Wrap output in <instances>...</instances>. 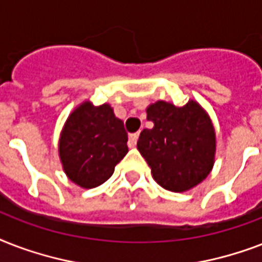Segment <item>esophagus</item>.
Instances as JSON below:
<instances>
[{"label":"esophagus","mask_w":262,"mask_h":262,"mask_svg":"<svg viewBox=\"0 0 262 262\" xmlns=\"http://www.w3.org/2000/svg\"><path fill=\"white\" fill-rule=\"evenodd\" d=\"M137 139H139V133H132L129 135V141H127V145L130 148L136 147V143H137Z\"/></svg>","instance_id":"esophagus-1"}]
</instances>
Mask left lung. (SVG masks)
<instances>
[{
	"instance_id": "left-lung-1",
	"label": "left lung",
	"mask_w": 262,
	"mask_h": 262,
	"mask_svg": "<svg viewBox=\"0 0 262 262\" xmlns=\"http://www.w3.org/2000/svg\"><path fill=\"white\" fill-rule=\"evenodd\" d=\"M152 129L140 133L137 149L152 177L170 191H186L203 182L215 162L216 136L211 118L194 100L183 107L158 100L147 108Z\"/></svg>"
}]
</instances>
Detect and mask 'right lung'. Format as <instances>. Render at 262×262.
I'll return each mask as SVG.
<instances>
[{"label": "right lung", "instance_id": "obj_1", "mask_svg": "<svg viewBox=\"0 0 262 262\" xmlns=\"http://www.w3.org/2000/svg\"><path fill=\"white\" fill-rule=\"evenodd\" d=\"M58 151L68 178L92 189L106 182L127 154V133L110 104L84 102L67 119Z\"/></svg>", "mask_w": 262, "mask_h": 262}]
</instances>
